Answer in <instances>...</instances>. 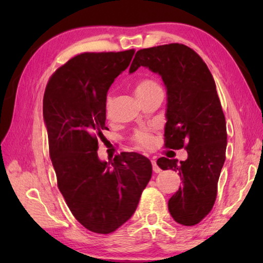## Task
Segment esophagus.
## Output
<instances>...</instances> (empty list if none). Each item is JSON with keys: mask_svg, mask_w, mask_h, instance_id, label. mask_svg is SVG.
<instances>
[{"mask_svg": "<svg viewBox=\"0 0 263 263\" xmlns=\"http://www.w3.org/2000/svg\"><path fill=\"white\" fill-rule=\"evenodd\" d=\"M152 166H153V172L154 173H160V172H161V168L158 166L157 161H155V160H152Z\"/></svg>", "mask_w": 263, "mask_h": 263, "instance_id": "obj_1", "label": "esophagus"}]
</instances>
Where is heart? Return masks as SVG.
<instances>
[{
	"label": "heart",
	"instance_id": "1",
	"mask_svg": "<svg viewBox=\"0 0 263 263\" xmlns=\"http://www.w3.org/2000/svg\"><path fill=\"white\" fill-rule=\"evenodd\" d=\"M160 89H161V87L159 86V83L157 81H154V80H151V79H144V80H140V81L137 83L136 95L138 99L142 100V99H145V97L149 96L151 94H153L154 91L160 90ZM112 102H114L112 96L109 95L108 97H106L105 108L108 111L110 110L111 105H112ZM133 141H135V144L138 146V147L147 148L151 145H152L153 137H152V135H151L148 130L141 128V130L136 131L135 136H133Z\"/></svg>",
	"mask_w": 263,
	"mask_h": 263
}]
</instances>
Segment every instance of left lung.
Instances as JSON below:
<instances>
[{"label":"left lung","mask_w":263,"mask_h":263,"mask_svg":"<svg viewBox=\"0 0 263 263\" xmlns=\"http://www.w3.org/2000/svg\"><path fill=\"white\" fill-rule=\"evenodd\" d=\"M140 66L159 74L167 89L164 146L188 152L184 161L164 157L157 161L163 171L172 169L182 177L168 210L179 224L196 225L215 204L228 144L215 80L202 58L183 44L139 50L130 73Z\"/></svg>","instance_id":"obj_1"}]
</instances>
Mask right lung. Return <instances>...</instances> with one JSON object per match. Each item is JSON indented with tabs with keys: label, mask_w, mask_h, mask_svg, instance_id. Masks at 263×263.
<instances>
[{
	"label": "right lung",
	"mask_w": 263,
	"mask_h": 263,
	"mask_svg": "<svg viewBox=\"0 0 263 263\" xmlns=\"http://www.w3.org/2000/svg\"><path fill=\"white\" fill-rule=\"evenodd\" d=\"M135 50L81 53L52 75L43 100L58 188L87 230L108 234L135 213L152 176V163L123 152L109 162L97 155L105 126L106 92L130 65Z\"/></svg>",
	"instance_id": "right-lung-1"
}]
</instances>
